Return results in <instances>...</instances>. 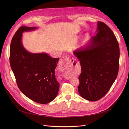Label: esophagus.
I'll list each match as a JSON object with an SVG mask.
<instances>
[{
    "label": "esophagus",
    "instance_id": "34e87169",
    "mask_svg": "<svg viewBox=\"0 0 129 129\" xmlns=\"http://www.w3.org/2000/svg\"><path fill=\"white\" fill-rule=\"evenodd\" d=\"M70 61V58L68 57L65 56V57H63L62 58H61L60 60V62L61 63V65H60L61 66V67H60V70H64L66 68V67H65L64 65V66L63 65H63L62 64H64V63H69ZM59 66H60V65H59ZM65 78L66 79H69L70 77L69 76H68L65 75Z\"/></svg>",
    "mask_w": 129,
    "mask_h": 129
}]
</instances>
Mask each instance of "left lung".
Here are the masks:
<instances>
[{"label":"left lung","instance_id":"left-lung-1","mask_svg":"<svg viewBox=\"0 0 129 129\" xmlns=\"http://www.w3.org/2000/svg\"><path fill=\"white\" fill-rule=\"evenodd\" d=\"M96 31L85 48L73 52L81 66L79 93L84 99L92 102L104 96L114 82L120 54L118 41L111 29L98 21Z\"/></svg>","mask_w":129,"mask_h":129}]
</instances>
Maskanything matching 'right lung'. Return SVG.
<instances>
[{"mask_svg":"<svg viewBox=\"0 0 129 129\" xmlns=\"http://www.w3.org/2000/svg\"><path fill=\"white\" fill-rule=\"evenodd\" d=\"M36 28L22 26L17 30L10 45V62L20 91L31 100L45 104L53 101L58 93L60 85L54 72L59 58L25 50L21 42L22 33Z\"/></svg>","mask_w":129,"mask_h":129,"instance_id":"obj_1","label":"right lung"}]
</instances>
